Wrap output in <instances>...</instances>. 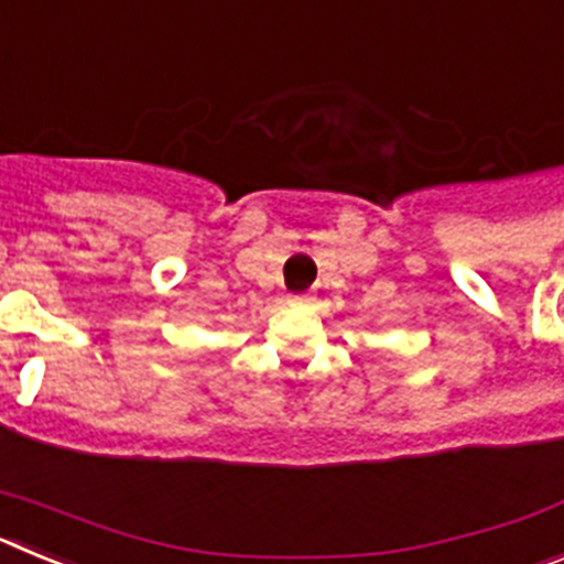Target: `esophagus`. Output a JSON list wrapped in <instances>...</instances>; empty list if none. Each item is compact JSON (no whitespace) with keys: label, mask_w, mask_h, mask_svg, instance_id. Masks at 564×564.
Masks as SVG:
<instances>
[{"label":"esophagus","mask_w":564,"mask_h":564,"mask_svg":"<svg viewBox=\"0 0 564 564\" xmlns=\"http://www.w3.org/2000/svg\"><path fill=\"white\" fill-rule=\"evenodd\" d=\"M288 302H291V305H305L307 296H291V299H288Z\"/></svg>","instance_id":"esophagus-1"}]
</instances>
